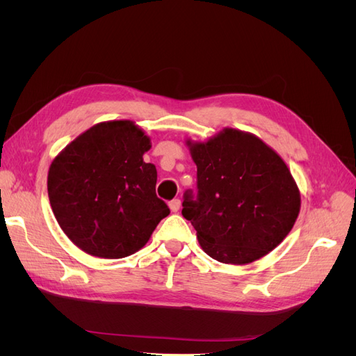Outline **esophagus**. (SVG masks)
<instances>
[{
  "instance_id": "esophagus-1",
  "label": "esophagus",
  "mask_w": 356,
  "mask_h": 356,
  "mask_svg": "<svg viewBox=\"0 0 356 356\" xmlns=\"http://www.w3.org/2000/svg\"><path fill=\"white\" fill-rule=\"evenodd\" d=\"M169 208H170L172 212H178L179 208H181V200H179V199L170 200V202H169Z\"/></svg>"
}]
</instances>
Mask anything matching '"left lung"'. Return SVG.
<instances>
[{"instance_id": "obj_1", "label": "left lung", "mask_w": 356, "mask_h": 356, "mask_svg": "<svg viewBox=\"0 0 356 356\" xmlns=\"http://www.w3.org/2000/svg\"><path fill=\"white\" fill-rule=\"evenodd\" d=\"M187 145L197 166V195L184 193L182 215L202 250L225 264H248L273 251L300 212V191L281 156L232 127Z\"/></svg>"}]
</instances>
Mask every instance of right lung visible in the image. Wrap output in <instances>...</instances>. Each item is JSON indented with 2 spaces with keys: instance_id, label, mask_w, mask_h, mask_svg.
Wrapping results in <instances>:
<instances>
[{
  "instance_id": "1",
  "label": "right lung",
  "mask_w": 356,
  "mask_h": 356,
  "mask_svg": "<svg viewBox=\"0 0 356 356\" xmlns=\"http://www.w3.org/2000/svg\"><path fill=\"white\" fill-rule=\"evenodd\" d=\"M149 148V138L134 122H104L51 161V209L81 251L99 258L132 255L169 215L156 195V166L143 159Z\"/></svg>"
}]
</instances>
